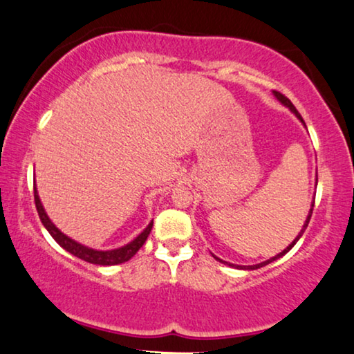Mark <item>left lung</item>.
Here are the masks:
<instances>
[{
    "label": "left lung",
    "mask_w": 354,
    "mask_h": 354,
    "mask_svg": "<svg viewBox=\"0 0 354 354\" xmlns=\"http://www.w3.org/2000/svg\"><path fill=\"white\" fill-rule=\"evenodd\" d=\"M272 93H274V96L279 99V101H281L282 104H283V106H287L288 109H290V111L293 112V113H295V115L298 117V118H300V120H301V123H303V125H305V122H303V118H301V115H300V113H298V111H297V109H295V106H293V104L290 102V99H287L286 96H283V94H281V93H279V91H272ZM313 207H315V201H313V205H311V208H310V213H308V218H306V221H305V225H303V227H301V231L300 232H298V236L295 237V239H293V242L290 243V245H288L287 248H286V250H282L281 253H277V255L276 257H272V258H270V260H266V261H263V263H258V265H253V266H236V265H232V263H227V261H223V260H220V258H218V257H215L216 258V260L218 261H221V263H225V265H229V266H234V268H237V270H258V268H263V266H266V265H270V263H272V261H276L277 260V258H281V257H283V255H286V253L288 252V250H290V248L293 247V245H295V243L298 242V239H300L301 236H303V232H305V229L308 227V223H310V220H311V215H313Z\"/></svg>",
    "instance_id": "8db88e82"
}]
</instances>
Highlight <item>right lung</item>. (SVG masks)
I'll return each mask as SVG.
<instances>
[{"label": "right lung", "instance_id": "1", "mask_svg": "<svg viewBox=\"0 0 354 354\" xmlns=\"http://www.w3.org/2000/svg\"><path fill=\"white\" fill-rule=\"evenodd\" d=\"M33 196H35V205H37V212L39 215V220H41L43 226L48 229V232L51 234L54 241H56L59 245H61L64 250H67L68 253H72L73 257L80 258V260L93 263V265H101V266H113V265H120V263L128 261L129 258H133L136 255V252L144 245V242L147 241L149 234H151V229L153 221H151L147 225V227L139 234L136 239H133L131 242L127 243L120 248H113V250H94V248H89L86 245H82L77 241H73L66 234L59 231V229L54 226V223L49 220V216L44 212L43 203L39 201L38 192H37V186L33 187Z\"/></svg>", "mask_w": 354, "mask_h": 354}]
</instances>
